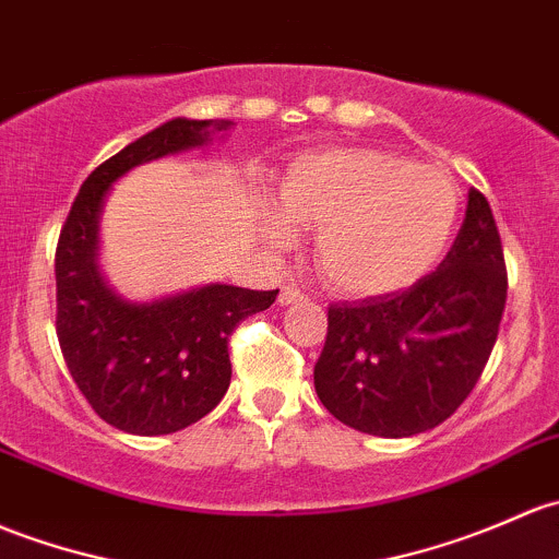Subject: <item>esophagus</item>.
Segmentation results:
<instances>
[{"label":"esophagus","instance_id":"1","mask_svg":"<svg viewBox=\"0 0 559 559\" xmlns=\"http://www.w3.org/2000/svg\"><path fill=\"white\" fill-rule=\"evenodd\" d=\"M302 297H305L302 289H299V286H295V284H289V286H284V289H281L278 302L281 305H292V302H297V299H302Z\"/></svg>","mask_w":559,"mask_h":559}]
</instances>
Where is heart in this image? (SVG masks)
<instances>
[{"label": "heart", "mask_w": 559, "mask_h": 559, "mask_svg": "<svg viewBox=\"0 0 559 559\" xmlns=\"http://www.w3.org/2000/svg\"><path fill=\"white\" fill-rule=\"evenodd\" d=\"M286 222L316 233L321 278L348 297H383L418 284L442 260L457 222L448 174L380 150L299 157L278 187ZM273 243L289 227L264 222Z\"/></svg>", "instance_id": "1"}]
</instances>
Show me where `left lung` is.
<instances>
[{
  "instance_id": "1",
  "label": "left lung",
  "mask_w": 559,
  "mask_h": 559,
  "mask_svg": "<svg viewBox=\"0 0 559 559\" xmlns=\"http://www.w3.org/2000/svg\"><path fill=\"white\" fill-rule=\"evenodd\" d=\"M507 289L490 203L472 190L461 233L433 273L404 292L329 305L313 367L321 404L372 437H413L444 423L481 378Z\"/></svg>"
}]
</instances>
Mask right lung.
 <instances>
[{"label":"right lung","instance_id":"1","mask_svg":"<svg viewBox=\"0 0 559 559\" xmlns=\"http://www.w3.org/2000/svg\"><path fill=\"white\" fill-rule=\"evenodd\" d=\"M227 126L176 117L128 144L82 181L58 235V345L93 413L120 431L160 437L209 415L230 385L235 326L278 297V289L209 284L136 305L117 297L98 273V214L111 181L141 163L201 146L209 128Z\"/></svg>","mask_w":559,"mask_h":559}]
</instances>
